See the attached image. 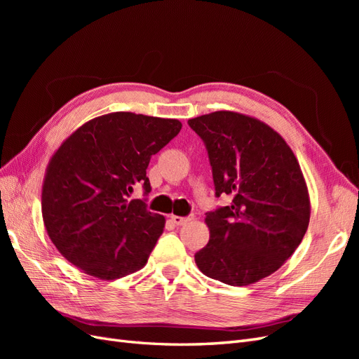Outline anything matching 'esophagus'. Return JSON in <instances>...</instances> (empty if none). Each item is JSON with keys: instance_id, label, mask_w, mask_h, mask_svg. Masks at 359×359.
I'll return each mask as SVG.
<instances>
[{"instance_id": "34e87169", "label": "esophagus", "mask_w": 359, "mask_h": 359, "mask_svg": "<svg viewBox=\"0 0 359 359\" xmlns=\"http://www.w3.org/2000/svg\"><path fill=\"white\" fill-rule=\"evenodd\" d=\"M170 220L175 223L177 226H184L187 224L189 222L193 220V215H189V217H180V215H170Z\"/></svg>"}]
</instances>
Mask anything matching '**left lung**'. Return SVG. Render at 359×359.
I'll return each mask as SVG.
<instances>
[{
	"label": "left lung",
	"mask_w": 359,
	"mask_h": 359,
	"mask_svg": "<svg viewBox=\"0 0 359 359\" xmlns=\"http://www.w3.org/2000/svg\"><path fill=\"white\" fill-rule=\"evenodd\" d=\"M206 145L215 194L229 206L208 212L210 241L198 268L231 286H248L283 265L310 222V196L286 140L257 118L217 111L189 119Z\"/></svg>",
	"instance_id": "8db88e82"
}]
</instances>
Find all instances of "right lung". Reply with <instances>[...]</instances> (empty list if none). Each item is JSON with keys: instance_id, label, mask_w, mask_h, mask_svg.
<instances>
[{"instance_id": "1", "label": "right lung", "mask_w": 359, "mask_h": 359, "mask_svg": "<svg viewBox=\"0 0 359 359\" xmlns=\"http://www.w3.org/2000/svg\"><path fill=\"white\" fill-rule=\"evenodd\" d=\"M178 119L112 112L82 124L50 157L41 187V215L58 252L85 274L115 280L144 268L165 217L128 201L151 186V156L175 137Z\"/></svg>"}]
</instances>
